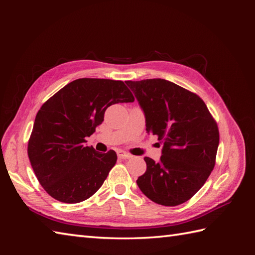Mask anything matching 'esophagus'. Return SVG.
<instances>
[{"mask_svg":"<svg viewBox=\"0 0 255 255\" xmlns=\"http://www.w3.org/2000/svg\"><path fill=\"white\" fill-rule=\"evenodd\" d=\"M117 155H118L119 158H129V157H132V155H130V154L125 152L123 150H118L117 151Z\"/></svg>","mask_w":255,"mask_h":255,"instance_id":"34e87169","label":"esophagus"}]
</instances>
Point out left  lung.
Segmentation results:
<instances>
[{
  "mask_svg": "<svg viewBox=\"0 0 255 255\" xmlns=\"http://www.w3.org/2000/svg\"><path fill=\"white\" fill-rule=\"evenodd\" d=\"M145 118L146 133L164 143L158 161L144 157L145 172L136 181L153 202L175 206L201 188L215 166L217 123L202 99L172 82H126Z\"/></svg>",
  "mask_w": 255,
  "mask_h": 255,
  "instance_id": "left-lung-1",
  "label": "left lung"
}]
</instances>
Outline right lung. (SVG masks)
<instances>
[{"instance_id":"add662e5","label":"right lung","mask_w":255,"mask_h":255,"mask_svg":"<svg viewBox=\"0 0 255 255\" xmlns=\"http://www.w3.org/2000/svg\"><path fill=\"white\" fill-rule=\"evenodd\" d=\"M134 100L122 81L79 79L41 106L27 154L38 181L52 198L79 203L102 186L117 154L114 150L99 153L85 144V138L101 125L107 107Z\"/></svg>"}]
</instances>
